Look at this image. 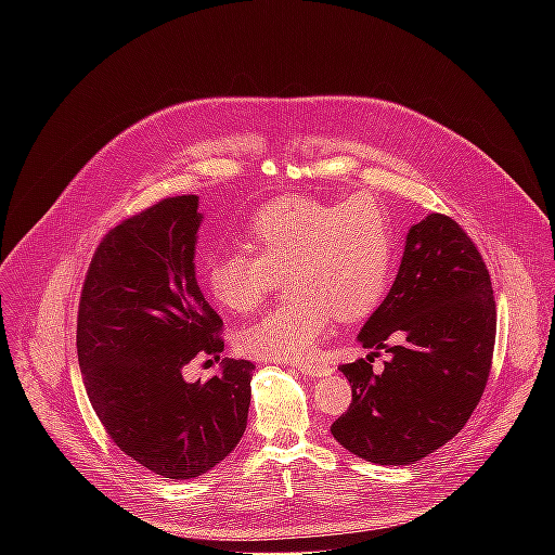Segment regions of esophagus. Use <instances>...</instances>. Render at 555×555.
Returning a JSON list of instances; mask_svg holds the SVG:
<instances>
[{"instance_id": "obj_1", "label": "esophagus", "mask_w": 555, "mask_h": 555, "mask_svg": "<svg viewBox=\"0 0 555 555\" xmlns=\"http://www.w3.org/2000/svg\"><path fill=\"white\" fill-rule=\"evenodd\" d=\"M294 366H296L300 373L311 375V377H321V375H327V373L332 371V369H330V364H327L325 360H321V358L298 360V362H294Z\"/></svg>"}]
</instances>
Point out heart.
I'll use <instances>...</instances> for the list:
<instances>
[{"label":"heart","instance_id":"b5f03b06","mask_svg":"<svg viewBox=\"0 0 555 555\" xmlns=\"http://www.w3.org/2000/svg\"><path fill=\"white\" fill-rule=\"evenodd\" d=\"M248 246L206 270L210 296L232 313H250L287 276L292 294L244 330L240 347L263 360H298L327 332L334 313L360 321L386 298L398 272L390 210L369 193L343 204L285 197L261 208Z\"/></svg>","mask_w":555,"mask_h":555}]
</instances>
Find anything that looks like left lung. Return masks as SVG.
I'll list each match as a JSON object with an SVG mask.
<instances>
[{
    "instance_id": "1",
    "label": "left lung",
    "mask_w": 555,
    "mask_h": 555,
    "mask_svg": "<svg viewBox=\"0 0 555 555\" xmlns=\"http://www.w3.org/2000/svg\"><path fill=\"white\" fill-rule=\"evenodd\" d=\"M358 340L389 353L340 371L351 406L332 424L349 452L379 465L415 463L448 443L481 402L494 356L496 302L488 266L448 215L409 230L402 266Z\"/></svg>"
}]
</instances>
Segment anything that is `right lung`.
<instances>
[{
	"mask_svg": "<svg viewBox=\"0 0 555 555\" xmlns=\"http://www.w3.org/2000/svg\"><path fill=\"white\" fill-rule=\"evenodd\" d=\"M197 195L122 219L96 248L78 300L76 351L109 439L163 479H195L240 443L255 364L225 360L186 382L197 356L219 358L223 321L195 279Z\"/></svg>",
	"mask_w": 555,
	"mask_h": 555,
	"instance_id": "obj_1",
	"label": "right lung"
}]
</instances>
